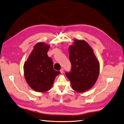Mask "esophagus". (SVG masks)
Returning <instances> with one entry per match:
<instances>
[{
  "instance_id": "34e87169",
  "label": "esophagus",
  "mask_w": 124,
  "mask_h": 124,
  "mask_svg": "<svg viewBox=\"0 0 124 124\" xmlns=\"http://www.w3.org/2000/svg\"><path fill=\"white\" fill-rule=\"evenodd\" d=\"M60 73H64V69H62L61 70H60Z\"/></svg>"
}]
</instances>
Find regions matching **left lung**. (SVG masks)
<instances>
[{
  "instance_id": "8db88e82",
  "label": "left lung",
  "mask_w": 124,
  "mask_h": 124,
  "mask_svg": "<svg viewBox=\"0 0 124 124\" xmlns=\"http://www.w3.org/2000/svg\"><path fill=\"white\" fill-rule=\"evenodd\" d=\"M69 59L72 67L65 74L73 89L83 93L90 89L97 80L100 63L92 48L84 40L75 39L69 47Z\"/></svg>"
}]
</instances>
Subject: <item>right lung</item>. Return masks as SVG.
Masks as SVG:
<instances>
[{
  "label": "right lung",
  "mask_w": 124,
  "mask_h": 124,
  "mask_svg": "<svg viewBox=\"0 0 124 124\" xmlns=\"http://www.w3.org/2000/svg\"><path fill=\"white\" fill-rule=\"evenodd\" d=\"M49 47L50 45L44 43H38L24 62L25 79L29 86L36 92H45L50 90L55 78L60 73L54 69L52 60L48 57Z\"/></svg>",
  "instance_id": "1"
}]
</instances>
